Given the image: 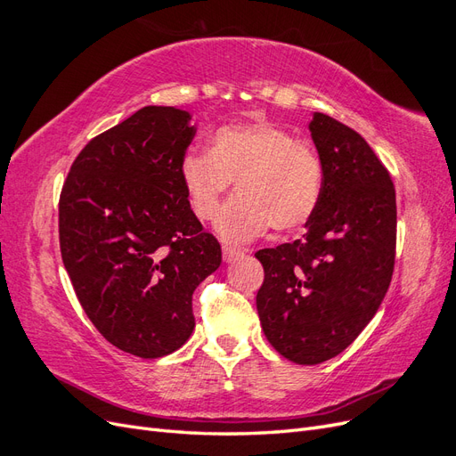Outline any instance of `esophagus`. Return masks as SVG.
I'll list each match as a JSON object with an SVG mask.
<instances>
[{
  "label": "esophagus",
  "mask_w": 456,
  "mask_h": 456,
  "mask_svg": "<svg viewBox=\"0 0 456 456\" xmlns=\"http://www.w3.org/2000/svg\"><path fill=\"white\" fill-rule=\"evenodd\" d=\"M243 249L241 247H236V245H228V243H224L223 245V255H224V260L226 262H233V260H238L240 256H243Z\"/></svg>",
  "instance_id": "esophagus-1"
}]
</instances>
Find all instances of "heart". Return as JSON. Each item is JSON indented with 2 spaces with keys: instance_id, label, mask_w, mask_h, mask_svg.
<instances>
[{
  "instance_id": "heart-1",
  "label": "heart",
  "mask_w": 456,
  "mask_h": 456,
  "mask_svg": "<svg viewBox=\"0 0 456 456\" xmlns=\"http://www.w3.org/2000/svg\"><path fill=\"white\" fill-rule=\"evenodd\" d=\"M181 178L201 220L216 215L236 181L240 194L220 211L216 230L226 240L245 241L270 226L278 232L305 226L322 203L325 171L314 142L275 123L253 121L216 129L209 151H186Z\"/></svg>"
}]
</instances>
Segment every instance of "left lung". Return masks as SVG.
Returning a JSON list of instances; mask_svg holds the SVG:
<instances>
[{
    "label": "left lung",
    "mask_w": 456,
    "mask_h": 456,
    "mask_svg": "<svg viewBox=\"0 0 456 456\" xmlns=\"http://www.w3.org/2000/svg\"><path fill=\"white\" fill-rule=\"evenodd\" d=\"M325 171L322 203L302 240L260 249V325L289 362L317 365L362 333L395 262V188L360 133L325 114L310 123Z\"/></svg>",
    "instance_id": "left-lung-1"
}]
</instances>
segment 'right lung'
<instances>
[{"label": "right lung", "mask_w": 456, "mask_h": 456, "mask_svg": "<svg viewBox=\"0 0 456 456\" xmlns=\"http://www.w3.org/2000/svg\"><path fill=\"white\" fill-rule=\"evenodd\" d=\"M190 114L144 106L91 139L59 200V240L76 297L116 348L156 360L190 338L191 295L223 260L190 207L181 161Z\"/></svg>", "instance_id": "1"}]
</instances>
